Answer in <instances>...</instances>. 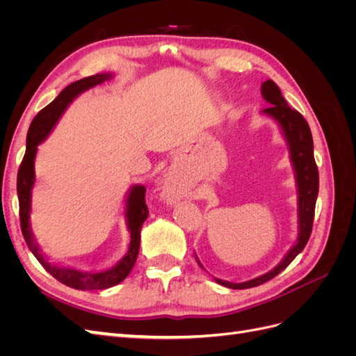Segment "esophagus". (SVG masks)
I'll return each instance as SVG.
<instances>
[{
  "label": "esophagus",
  "mask_w": 356,
  "mask_h": 356,
  "mask_svg": "<svg viewBox=\"0 0 356 356\" xmlns=\"http://www.w3.org/2000/svg\"><path fill=\"white\" fill-rule=\"evenodd\" d=\"M163 193H165V196H166V199H168L169 202H174V200H177V199L181 197V193L175 188V182L172 181V178H169V177L165 179Z\"/></svg>",
  "instance_id": "1"
}]
</instances>
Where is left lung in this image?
<instances>
[{"instance_id": "left-lung-1", "label": "left lung", "mask_w": 356, "mask_h": 356, "mask_svg": "<svg viewBox=\"0 0 356 356\" xmlns=\"http://www.w3.org/2000/svg\"><path fill=\"white\" fill-rule=\"evenodd\" d=\"M261 95L266 102L270 104L268 108H264L261 113L276 120L279 127H281L282 135L285 136V141L289 148V160L291 163H293L297 182L298 234L294 246L291 248L288 254L282 258V261L275 268H272L270 272L241 284H233L215 277V282L232 289H246L270 281V279L281 273L284 268L288 267L289 263L305 250V246L310 238L312 225H314L315 204L319 191V174L314 157V139H312L310 127L305 120V117L298 111L291 108L286 104L281 89L277 88V84L273 80H267L261 84ZM197 263L202 267L199 260Z\"/></svg>"}]
</instances>
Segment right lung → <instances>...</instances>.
<instances>
[{"label":"right lung","instance_id":"obj_1","mask_svg":"<svg viewBox=\"0 0 356 356\" xmlns=\"http://www.w3.org/2000/svg\"><path fill=\"white\" fill-rule=\"evenodd\" d=\"M113 79V74H95L90 77L74 81L63 89L58 98L50 102L46 108H42L34 120H32L29 131L26 135V152L24 156L22 163H20L17 172V197H19V217H20V229L25 238V242L31 252L35 255L40 264L46 270L58 279L63 285L75 288V289H105L114 286L124 281L126 276L131 273L132 267L136 261L139 252V242H141V227L148 217V208L145 204V187L134 186L127 193L126 197V209L124 218L127 230L131 233V242H129V250L124 257L114 267L104 272H80L71 267H60L49 263L44 255L41 254L40 246L35 242L34 234H32L29 215H31V197L32 188L35 184V169L34 161L37 156V147L44 141L47 135L51 132L53 126L56 124L62 113L67 110V106L77 98V96L88 89L95 88L105 80Z\"/></svg>","mask_w":356,"mask_h":356}]
</instances>
